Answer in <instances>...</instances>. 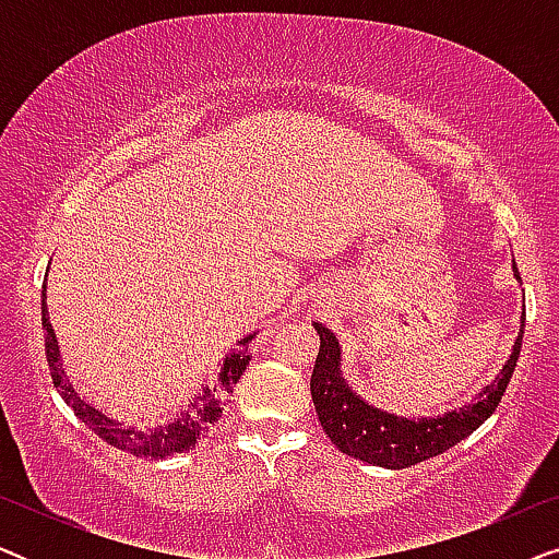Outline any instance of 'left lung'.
I'll return each instance as SVG.
<instances>
[{
    "label": "left lung",
    "mask_w": 559,
    "mask_h": 559,
    "mask_svg": "<svg viewBox=\"0 0 559 559\" xmlns=\"http://www.w3.org/2000/svg\"><path fill=\"white\" fill-rule=\"evenodd\" d=\"M514 274L516 280H522L516 262ZM316 331L320 335V350L316 366H312L310 394L325 435L341 453L394 471L409 468V465L423 463L427 457L445 453L493 415L503 392H507L511 373L516 369L524 335V331L519 333L509 361L496 373L491 384L480 389L463 407L450 409L438 417H396L392 412L371 407L343 381L338 371V341L323 323H316Z\"/></svg>",
    "instance_id": "1"
}]
</instances>
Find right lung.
I'll list each match as a JSON object with an SVG mask.
<instances>
[{
    "label": "right lung",
    "instance_id": "obj_1",
    "mask_svg": "<svg viewBox=\"0 0 559 559\" xmlns=\"http://www.w3.org/2000/svg\"><path fill=\"white\" fill-rule=\"evenodd\" d=\"M45 287H43V331H45V358H48L52 384H56L58 394L63 396V402L75 412V417L81 423H86L91 432H96L98 438L109 442L117 450H124L129 455L136 457H167L173 453H188L198 442L209 438L213 425L218 423L221 412H224L228 396L234 394L236 381L241 379V373L249 366L247 346L257 333L247 335L239 341V348H234L224 361L218 366V373L209 384H203L198 392L190 396L186 409H180L173 419H167L165 425H155L150 430L134 425H124L119 419L106 417L104 412L91 407L88 402H83L79 392H75L71 381H68L63 366H60V350L56 333H52L50 318H48V305H45Z\"/></svg>",
    "mask_w": 559,
    "mask_h": 559
}]
</instances>
